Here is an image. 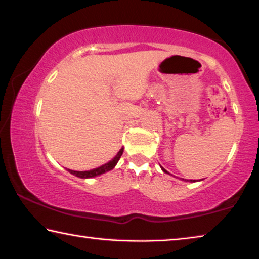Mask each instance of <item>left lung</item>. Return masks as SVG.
I'll return each instance as SVG.
<instances>
[{"mask_svg":"<svg viewBox=\"0 0 259 259\" xmlns=\"http://www.w3.org/2000/svg\"><path fill=\"white\" fill-rule=\"evenodd\" d=\"M161 168H162V167H161ZM162 170H163V171H165V173H167V170L165 169V168H162ZM191 181H192V180H191Z\"/></svg>","mask_w":259,"mask_h":259,"instance_id":"left-lung-1","label":"left lung"}]
</instances>
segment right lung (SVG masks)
<instances>
[{"label":"right lung","instance_id":"right-lung-1","mask_svg":"<svg viewBox=\"0 0 259 259\" xmlns=\"http://www.w3.org/2000/svg\"><path fill=\"white\" fill-rule=\"evenodd\" d=\"M122 153H123V147H122V149H121L120 151H118V153H117L116 155H115V158L110 160L109 162L105 163V165H102V166L98 167V168H94V169H92V170H88V171H76V170H70V169H68V170L70 171L71 174L76 175V176H78V178H80V179L94 178V176L101 175V174L106 173V171L112 170L113 168L115 167V165H116V163H117L118 160H120Z\"/></svg>","mask_w":259,"mask_h":259}]
</instances>
